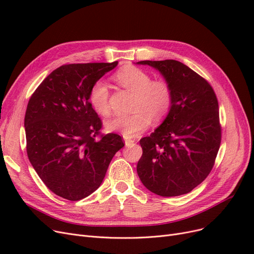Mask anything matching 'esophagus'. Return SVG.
Masks as SVG:
<instances>
[{
  "mask_svg": "<svg viewBox=\"0 0 254 254\" xmlns=\"http://www.w3.org/2000/svg\"><path fill=\"white\" fill-rule=\"evenodd\" d=\"M132 144H134L133 139H128V137H125V145L126 146H131Z\"/></svg>",
  "mask_w": 254,
  "mask_h": 254,
  "instance_id": "34e87169",
  "label": "esophagus"
}]
</instances>
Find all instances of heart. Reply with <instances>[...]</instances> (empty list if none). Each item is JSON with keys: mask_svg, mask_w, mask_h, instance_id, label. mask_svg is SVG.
Instances as JSON below:
<instances>
[{"mask_svg": "<svg viewBox=\"0 0 254 254\" xmlns=\"http://www.w3.org/2000/svg\"><path fill=\"white\" fill-rule=\"evenodd\" d=\"M114 80L120 87L133 93L132 113L108 120L107 130L132 137L147 129L151 120L155 123L162 122L170 114L174 104V90L166 78L151 79V75L142 68L126 66L114 75ZM89 103L103 117L110 114V89L104 80L92 84Z\"/></svg>", "mask_w": 254, "mask_h": 254, "instance_id": "obj_1", "label": "heart"}]
</instances>
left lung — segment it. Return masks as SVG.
<instances>
[{"label":"left lung","instance_id":"1","mask_svg":"<svg viewBox=\"0 0 254 254\" xmlns=\"http://www.w3.org/2000/svg\"><path fill=\"white\" fill-rule=\"evenodd\" d=\"M159 70L172 83L174 104L155 132L140 140L136 172L146 189L173 197L199 186L212 171L221 142L218 101L202 76L177 60L137 63Z\"/></svg>","mask_w":254,"mask_h":254}]
</instances>
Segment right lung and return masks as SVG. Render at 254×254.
<instances>
[{
  "label": "right lung",
  "instance_id": "obj_1",
  "mask_svg": "<svg viewBox=\"0 0 254 254\" xmlns=\"http://www.w3.org/2000/svg\"><path fill=\"white\" fill-rule=\"evenodd\" d=\"M71 64L54 70L30 96L25 112L27 157L53 193L71 201L101 186L124 140L103 134V122L89 103L95 81L118 65Z\"/></svg>",
  "mask_w": 254,
  "mask_h": 254
}]
</instances>
